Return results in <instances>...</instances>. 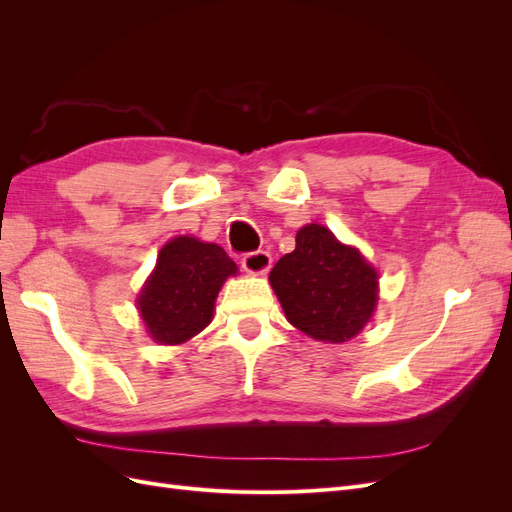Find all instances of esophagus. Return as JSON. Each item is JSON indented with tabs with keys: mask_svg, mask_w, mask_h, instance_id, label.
I'll return each mask as SVG.
<instances>
[{
	"mask_svg": "<svg viewBox=\"0 0 512 512\" xmlns=\"http://www.w3.org/2000/svg\"><path fill=\"white\" fill-rule=\"evenodd\" d=\"M271 262L273 260H271L269 252L258 250V252L245 254L243 260H241V267H243V271L252 273V275H262V273H267L271 269Z\"/></svg>",
	"mask_w": 512,
	"mask_h": 512,
	"instance_id": "obj_1",
	"label": "esophagus"
}]
</instances>
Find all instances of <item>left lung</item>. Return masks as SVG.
<instances>
[{"label": "left lung", "mask_w": 512, "mask_h": 512, "mask_svg": "<svg viewBox=\"0 0 512 512\" xmlns=\"http://www.w3.org/2000/svg\"><path fill=\"white\" fill-rule=\"evenodd\" d=\"M269 282L292 327L327 344L352 339L378 303L376 269L320 224L297 232V247L277 260Z\"/></svg>", "instance_id": "1"}]
</instances>
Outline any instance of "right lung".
Returning a JSON list of instances; mask_svg holds the SVG:
<instances>
[{
    "mask_svg": "<svg viewBox=\"0 0 512 512\" xmlns=\"http://www.w3.org/2000/svg\"><path fill=\"white\" fill-rule=\"evenodd\" d=\"M237 273L232 258L215 243L175 237L158 256L136 305L153 342L183 344L213 318L222 284Z\"/></svg>",
    "mask_w": 512,
    "mask_h": 512,
    "instance_id": "right-lung-1",
    "label": "right lung"
}]
</instances>
